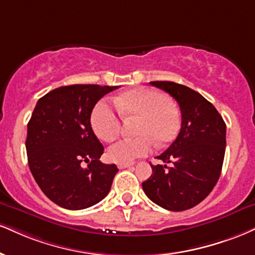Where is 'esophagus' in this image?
Listing matches in <instances>:
<instances>
[{
    "instance_id": "1",
    "label": "esophagus",
    "mask_w": 255,
    "mask_h": 255,
    "mask_svg": "<svg viewBox=\"0 0 255 255\" xmlns=\"http://www.w3.org/2000/svg\"><path fill=\"white\" fill-rule=\"evenodd\" d=\"M118 166H119V168H127V167H130V166H133V162H119L118 164Z\"/></svg>"
}]
</instances>
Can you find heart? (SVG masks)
I'll return each mask as SVG.
<instances>
[{"label": "heart", "mask_w": 255, "mask_h": 255, "mask_svg": "<svg viewBox=\"0 0 255 255\" xmlns=\"http://www.w3.org/2000/svg\"><path fill=\"white\" fill-rule=\"evenodd\" d=\"M115 107L108 101H100L91 113V126L103 141H112L119 135L122 121L137 119L135 137H125L113 143L108 155L115 162H131L151 152L153 143L162 147L176 137L180 127L177 106L164 94L148 88L127 91L115 98Z\"/></svg>", "instance_id": "1"}]
</instances>
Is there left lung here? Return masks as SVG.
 <instances>
[{
    "mask_svg": "<svg viewBox=\"0 0 255 255\" xmlns=\"http://www.w3.org/2000/svg\"><path fill=\"white\" fill-rule=\"evenodd\" d=\"M179 104L182 127L177 139L158 155L167 165H152L142 183L147 197L171 211L194 208L210 194L219 180L226 152V124L209 101L185 85L151 82Z\"/></svg>",
    "mask_w": 255,
    "mask_h": 255,
    "instance_id": "8db88e82",
    "label": "left lung"
}]
</instances>
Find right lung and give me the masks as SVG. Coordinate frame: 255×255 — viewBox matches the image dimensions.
Here are the masks:
<instances>
[{"mask_svg":"<svg viewBox=\"0 0 255 255\" xmlns=\"http://www.w3.org/2000/svg\"><path fill=\"white\" fill-rule=\"evenodd\" d=\"M115 89L60 87L40 98L33 110L26 139L29 170L41 191L61 208L85 209L109 194L119 168L100 161L104 148L90 116L98 101Z\"/></svg>","mask_w":255,"mask_h":255,"instance_id":"right-lung-1","label":"right lung"}]
</instances>
